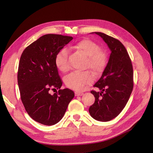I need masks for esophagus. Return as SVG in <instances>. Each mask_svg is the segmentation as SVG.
<instances>
[{
	"label": "esophagus",
	"instance_id": "1",
	"mask_svg": "<svg viewBox=\"0 0 153 153\" xmlns=\"http://www.w3.org/2000/svg\"><path fill=\"white\" fill-rule=\"evenodd\" d=\"M75 96H81L83 94V93L82 92H79V91H76L75 92Z\"/></svg>",
	"mask_w": 153,
	"mask_h": 153
}]
</instances>
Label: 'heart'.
Returning <instances> with one entry per match:
<instances>
[{"label":"heart","instance_id":"b5f03b06","mask_svg":"<svg viewBox=\"0 0 153 153\" xmlns=\"http://www.w3.org/2000/svg\"><path fill=\"white\" fill-rule=\"evenodd\" d=\"M74 48L80 53L87 57L86 66L92 70L95 75H99L103 71L107 62L106 53L94 42L83 40L74 45ZM55 64L62 72L67 71L70 68L67 51L60 50L55 57ZM94 77L88 71L74 72L65 78L66 85L70 88L81 91L93 82Z\"/></svg>","mask_w":153,"mask_h":153}]
</instances>
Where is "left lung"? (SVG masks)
<instances>
[{
    "label": "left lung",
    "mask_w": 153,
    "mask_h": 153,
    "mask_svg": "<svg viewBox=\"0 0 153 153\" xmlns=\"http://www.w3.org/2000/svg\"><path fill=\"white\" fill-rule=\"evenodd\" d=\"M94 33L104 40L111 52L101 78L94 85L101 92H91L95 102L88 111L95 120L108 122L122 112L128 101L134 87L133 67L120 41L101 32Z\"/></svg>",
    "instance_id": "8db88e82"
}]
</instances>
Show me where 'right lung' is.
I'll use <instances>...</instances> for the list:
<instances>
[{
    "mask_svg": "<svg viewBox=\"0 0 153 153\" xmlns=\"http://www.w3.org/2000/svg\"><path fill=\"white\" fill-rule=\"evenodd\" d=\"M72 39L47 34L28 45L21 56L18 71L21 99L30 117L41 124L58 123L75 96L69 88L60 89L62 82L55 64L57 52ZM51 90L56 92L51 94Z\"/></svg>",
    "mask_w": 153,
    "mask_h": 153,
    "instance_id": "obj_1",
    "label": "right lung"
}]
</instances>
